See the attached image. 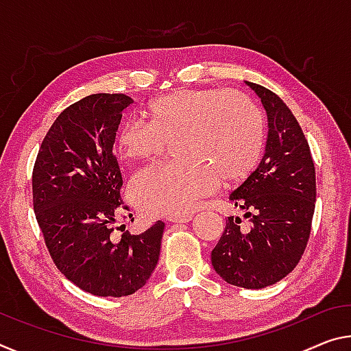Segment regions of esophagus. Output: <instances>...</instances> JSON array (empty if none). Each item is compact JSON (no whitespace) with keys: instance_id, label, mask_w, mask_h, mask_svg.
<instances>
[{"instance_id":"esophagus-1","label":"esophagus","mask_w":351,"mask_h":351,"mask_svg":"<svg viewBox=\"0 0 351 351\" xmlns=\"http://www.w3.org/2000/svg\"><path fill=\"white\" fill-rule=\"evenodd\" d=\"M192 214H182V215H171L169 217V221H173V223H189L192 220Z\"/></svg>"}]
</instances>
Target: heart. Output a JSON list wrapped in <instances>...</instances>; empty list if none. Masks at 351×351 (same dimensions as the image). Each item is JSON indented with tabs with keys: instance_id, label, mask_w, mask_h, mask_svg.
<instances>
[{
	"instance_id": "heart-1",
	"label": "heart",
	"mask_w": 351,
	"mask_h": 351,
	"mask_svg": "<svg viewBox=\"0 0 351 351\" xmlns=\"http://www.w3.org/2000/svg\"><path fill=\"white\" fill-rule=\"evenodd\" d=\"M147 120L130 117L114 138L126 162L149 160L165 142L176 141L178 162L152 165L132 178L131 197L148 215H181L193 210L220 181L236 182L263 154L265 125L252 99L220 88L176 90L153 99Z\"/></svg>"
}]
</instances>
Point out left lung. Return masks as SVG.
<instances>
[{
    "instance_id": "8db88e82",
    "label": "left lung",
    "mask_w": 351,
    "mask_h": 351,
    "mask_svg": "<svg viewBox=\"0 0 351 351\" xmlns=\"http://www.w3.org/2000/svg\"><path fill=\"white\" fill-rule=\"evenodd\" d=\"M267 114L265 153L230 195L250 219L228 217L225 232L210 253L217 274L228 285L264 289L295 269L308 243L315 208V169L308 141L282 99L245 81Z\"/></svg>"
}]
</instances>
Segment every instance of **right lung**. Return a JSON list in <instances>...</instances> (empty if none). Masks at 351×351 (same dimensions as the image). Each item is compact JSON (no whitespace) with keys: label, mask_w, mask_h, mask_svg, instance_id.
<instances>
[{"label":"right lung","mask_w":351,"mask_h":351,"mask_svg":"<svg viewBox=\"0 0 351 351\" xmlns=\"http://www.w3.org/2000/svg\"><path fill=\"white\" fill-rule=\"evenodd\" d=\"M131 103L123 93H93L69 106L43 138L32 171L36 219L54 264L98 297H126L147 285L165 226L156 221L142 234L114 236L123 186L114 138Z\"/></svg>","instance_id":"1"}]
</instances>
